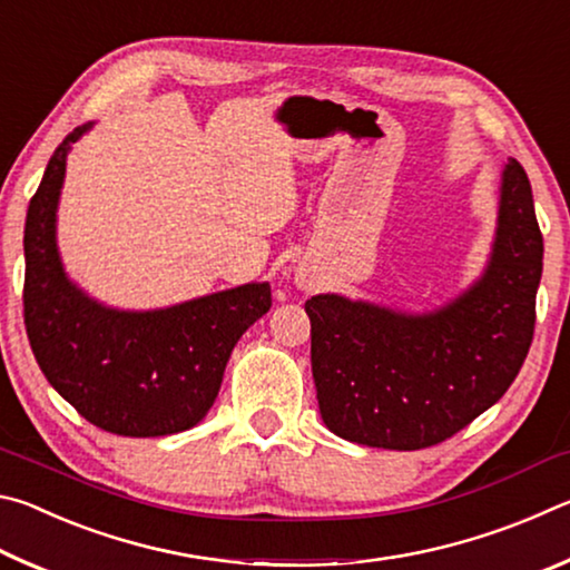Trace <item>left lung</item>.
I'll return each instance as SVG.
<instances>
[{
	"label": "left lung",
	"mask_w": 570,
	"mask_h": 570,
	"mask_svg": "<svg viewBox=\"0 0 570 570\" xmlns=\"http://www.w3.org/2000/svg\"><path fill=\"white\" fill-rule=\"evenodd\" d=\"M543 272L533 193L508 158L493 262L478 286L428 316L312 296V372L322 420L366 448L422 450L503 397L535 332Z\"/></svg>",
	"instance_id": "8db88e82"
}]
</instances>
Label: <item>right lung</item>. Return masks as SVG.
<instances>
[{
	"mask_svg": "<svg viewBox=\"0 0 570 570\" xmlns=\"http://www.w3.org/2000/svg\"><path fill=\"white\" fill-rule=\"evenodd\" d=\"M55 148L24 224V326L47 382L95 428L160 438L206 417L236 342L272 308V286L246 284L163 312L102 308L67 282L55 208L67 150Z\"/></svg>",
	"mask_w": 570,
	"mask_h": 570,
	"instance_id": "1",
	"label": "right lung"
}]
</instances>
